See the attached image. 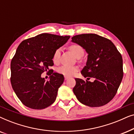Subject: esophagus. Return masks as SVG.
<instances>
[{
  "label": "esophagus",
  "instance_id": "1",
  "mask_svg": "<svg viewBox=\"0 0 134 134\" xmlns=\"http://www.w3.org/2000/svg\"><path fill=\"white\" fill-rule=\"evenodd\" d=\"M69 78V77H68V76H64V79H65V80H68Z\"/></svg>",
  "mask_w": 134,
  "mask_h": 134
}]
</instances>
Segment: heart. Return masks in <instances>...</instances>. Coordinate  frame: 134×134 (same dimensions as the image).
<instances>
[{
  "mask_svg": "<svg viewBox=\"0 0 134 134\" xmlns=\"http://www.w3.org/2000/svg\"><path fill=\"white\" fill-rule=\"evenodd\" d=\"M70 49L72 53L75 55V56L77 58H81L84 54V49L81 46L78 44H73L70 46ZM60 53H61V49H56L53 53V60L54 63L58 64L60 60ZM78 71V67L75 66H69L67 65H62L59 67L58 72L60 74L65 76H72Z\"/></svg>",
  "mask_w": 134,
  "mask_h": 134,
  "instance_id": "b5f03b06",
  "label": "heart"
}]
</instances>
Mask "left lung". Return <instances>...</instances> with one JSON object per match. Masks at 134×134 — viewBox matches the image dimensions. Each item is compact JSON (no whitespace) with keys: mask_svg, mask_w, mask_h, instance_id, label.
I'll use <instances>...</instances> for the list:
<instances>
[{"mask_svg":"<svg viewBox=\"0 0 134 134\" xmlns=\"http://www.w3.org/2000/svg\"><path fill=\"white\" fill-rule=\"evenodd\" d=\"M88 53L86 65L81 74L87 80L76 78L73 91L77 99L85 105L98 107L111 101L116 94L123 77L122 58L109 39L95 34H84L72 38Z\"/></svg>","mask_w":134,"mask_h":134,"instance_id":"obj_1","label":"left lung"}]
</instances>
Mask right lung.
<instances>
[{"mask_svg": "<svg viewBox=\"0 0 134 134\" xmlns=\"http://www.w3.org/2000/svg\"><path fill=\"white\" fill-rule=\"evenodd\" d=\"M69 38L43 33L19 44L11 61L10 81L15 94L25 106L41 110L54 102L64 77L49 67L54 65V51ZM44 71L50 72L48 81L41 76Z\"/></svg>", "mask_w": 134, "mask_h": 134, "instance_id": "add662e5", "label": "right lung"}]
</instances>
